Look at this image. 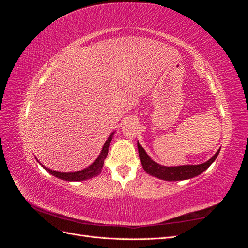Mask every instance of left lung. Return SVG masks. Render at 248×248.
<instances>
[{"label": "left lung", "mask_w": 248, "mask_h": 248, "mask_svg": "<svg viewBox=\"0 0 248 248\" xmlns=\"http://www.w3.org/2000/svg\"><path fill=\"white\" fill-rule=\"evenodd\" d=\"M138 149L140 158L142 164V168L148 172V174L157 177L162 180H167V181H178V180H186L190 179L192 177H196L202 171L207 170L211 163L216 159L218 156L220 149L215 153V155L211 159H209L207 162L197 164V166H181V167H163L160 164L153 161L150 157L147 155L146 151L144 150L139 142H138Z\"/></svg>", "instance_id": "1"}]
</instances>
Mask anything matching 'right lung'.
<instances>
[{"label": "right lung", "instance_id": "add662e5", "mask_svg": "<svg viewBox=\"0 0 248 248\" xmlns=\"http://www.w3.org/2000/svg\"><path fill=\"white\" fill-rule=\"evenodd\" d=\"M114 133H111L109 138L108 139V140L106 141V144H104L102 150H101V153L98 156V158L95 160V162H93L91 166L88 167L87 169L79 170V171H74V172H61V171H56V170H49L47 168H46L44 166H42L44 169H46L48 172H50L51 175H54L60 179L62 180H66V181H81V180H86V179H90V178H93L95 176H97L101 171L102 166H103V162L104 159L107 158L108 153V148H109V144L111 141V136Z\"/></svg>", "mask_w": 248, "mask_h": 248}]
</instances>
